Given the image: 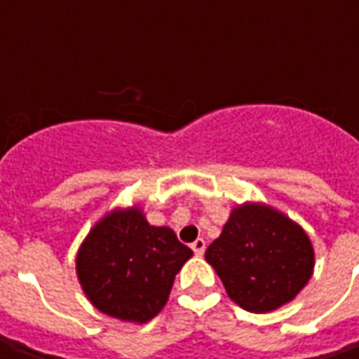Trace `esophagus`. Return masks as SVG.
<instances>
[{
	"instance_id": "obj_1",
	"label": "esophagus",
	"mask_w": 359,
	"mask_h": 359,
	"mask_svg": "<svg viewBox=\"0 0 359 359\" xmlns=\"http://www.w3.org/2000/svg\"><path fill=\"white\" fill-rule=\"evenodd\" d=\"M192 250H194L196 256H203V252H205V241L198 238L196 242H192Z\"/></svg>"
}]
</instances>
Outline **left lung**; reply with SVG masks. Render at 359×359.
I'll return each mask as SVG.
<instances>
[{
    "label": "left lung",
    "mask_w": 359,
    "mask_h": 359,
    "mask_svg": "<svg viewBox=\"0 0 359 359\" xmlns=\"http://www.w3.org/2000/svg\"><path fill=\"white\" fill-rule=\"evenodd\" d=\"M205 259L231 300L254 313L288 304L313 271V248L304 229L262 203L234 208Z\"/></svg>",
    "instance_id": "8db88e82"
}]
</instances>
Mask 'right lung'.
Segmentation results:
<instances>
[{"label": "right lung", "mask_w": 359, "mask_h": 359, "mask_svg": "<svg viewBox=\"0 0 359 359\" xmlns=\"http://www.w3.org/2000/svg\"><path fill=\"white\" fill-rule=\"evenodd\" d=\"M192 257L169 226H151L140 208L115 210L90 231L76 275L102 313L146 323L167 304L175 275Z\"/></svg>", "instance_id": "1"}]
</instances>
